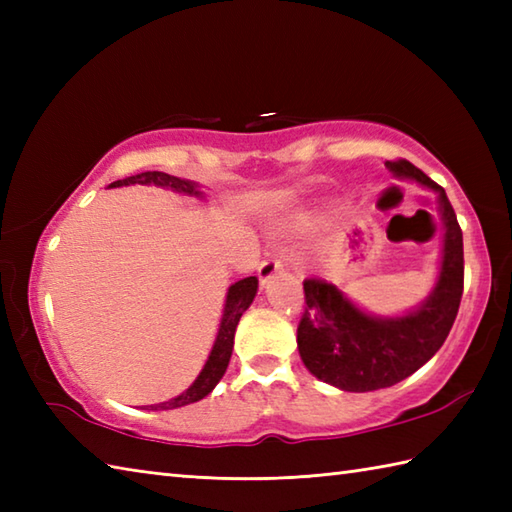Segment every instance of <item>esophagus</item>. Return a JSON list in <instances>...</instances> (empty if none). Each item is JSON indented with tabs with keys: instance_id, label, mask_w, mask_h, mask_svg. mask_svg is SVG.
<instances>
[{
	"instance_id": "34e87169",
	"label": "esophagus",
	"mask_w": 512,
	"mask_h": 512,
	"mask_svg": "<svg viewBox=\"0 0 512 512\" xmlns=\"http://www.w3.org/2000/svg\"><path fill=\"white\" fill-rule=\"evenodd\" d=\"M281 270H284V259H281L279 255H268V257H264V262L259 264L257 277L262 284H266L270 277H273L275 273H281Z\"/></svg>"
}]
</instances>
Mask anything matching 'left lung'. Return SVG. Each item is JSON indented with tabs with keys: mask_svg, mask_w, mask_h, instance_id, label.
<instances>
[{
	"mask_svg": "<svg viewBox=\"0 0 512 512\" xmlns=\"http://www.w3.org/2000/svg\"><path fill=\"white\" fill-rule=\"evenodd\" d=\"M385 165L396 176L440 193L442 268L431 297L418 310L396 319L369 317L325 279L303 281L306 306L297 328L301 361L323 383L358 394L391 387L418 372L447 341L464 290L462 228L447 193L405 158L387 160Z\"/></svg>",
	"mask_w": 512,
	"mask_h": 512,
	"instance_id": "1",
	"label": "left lung"
}]
</instances>
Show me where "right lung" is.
<instances>
[{
    "mask_svg": "<svg viewBox=\"0 0 512 512\" xmlns=\"http://www.w3.org/2000/svg\"><path fill=\"white\" fill-rule=\"evenodd\" d=\"M136 182H140V184L151 182V184H158V187H171V189L182 191V193L198 195V189H195L193 182L180 180V178L169 176V173H162V171L136 173V176H129V178L112 182L110 187H123V184H136ZM255 295H257V277H246V279L237 281V284L228 288L220 332H217V339H215V345L211 350V356H209V361H206L200 376L195 378V383L187 391H184V394H180L178 398H173L169 402H160V405H149V409H154V411L176 409V407L191 405V402H198L204 396L211 394L213 387L220 383V378L224 376L228 361H231L233 339H235V328L239 323V317H242L246 308L250 306V303H253Z\"/></svg>",
    "mask_w": 512,
    "mask_h": 512,
    "instance_id": "add662e5",
    "label": "right lung"
}]
</instances>
